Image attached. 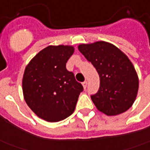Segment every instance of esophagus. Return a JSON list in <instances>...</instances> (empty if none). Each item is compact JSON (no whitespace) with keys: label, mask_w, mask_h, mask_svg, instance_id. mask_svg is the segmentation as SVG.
Masks as SVG:
<instances>
[{"label":"esophagus","mask_w":150,"mask_h":150,"mask_svg":"<svg viewBox=\"0 0 150 150\" xmlns=\"http://www.w3.org/2000/svg\"><path fill=\"white\" fill-rule=\"evenodd\" d=\"M82 86H83V87H84V89L86 88V86H87V81H85L82 82Z\"/></svg>","instance_id":"34e87169"}]
</instances>
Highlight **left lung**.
Instances as JSON below:
<instances>
[{
	"instance_id": "1",
	"label": "left lung",
	"mask_w": 150,
	"mask_h": 150,
	"mask_svg": "<svg viewBox=\"0 0 150 150\" xmlns=\"http://www.w3.org/2000/svg\"><path fill=\"white\" fill-rule=\"evenodd\" d=\"M78 50L96 68L100 88L91 98L97 109L108 116L126 112L136 100L139 79L128 57L106 42L81 44Z\"/></svg>"
}]
</instances>
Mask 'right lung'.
<instances>
[{
	"label": "right lung",
	"mask_w": 150,
	"mask_h": 150,
	"mask_svg": "<svg viewBox=\"0 0 150 150\" xmlns=\"http://www.w3.org/2000/svg\"><path fill=\"white\" fill-rule=\"evenodd\" d=\"M73 52L72 45H49L26 67L23 77L24 100L42 119L56 122L74 112L83 86L66 69Z\"/></svg>",
	"instance_id": "add662e5"
}]
</instances>
